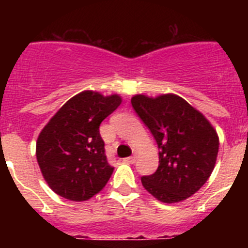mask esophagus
Returning <instances> with one entry per match:
<instances>
[{"label":"esophagus","instance_id":"obj_1","mask_svg":"<svg viewBox=\"0 0 248 248\" xmlns=\"http://www.w3.org/2000/svg\"><path fill=\"white\" fill-rule=\"evenodd\" d=\"M124 161H126L128 164H134L135 161H137V156H134V155H133V156L125 157V159H124Z\"/></svg>","mask_w":248,"mask_h":248}]
</instances>
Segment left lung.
<instances>
[{
	"label": "left lung",
	"mask_w": 248,
	"mask_h": 248,
	"mask_svg": "<svg viewBox=\"0 0 248 248\" xmlns=\"http://www.w3.org/2000/svg\"><path fill=\"white\" fill-rule=\"evenodd\" d=\"M135 113L159 148V166L141 177L148 192L165 203L190 198L207 181L218 153V137L199 110L175 94L131 98Z\"/></svg>",
	"instance_id": "8db88e82"
}]
</instances>
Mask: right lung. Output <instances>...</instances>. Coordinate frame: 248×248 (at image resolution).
I'll list each match as a JSON object with an SVG mask.
<instances>
[{"label": "right lung", "mask_w": 248, "mask_h": 248, "mask_svg": "<svg viewBox=\"0 0 248 248\" xmlns=\"http://www.w3.org/2000/svg\"><path fill=\"white\" fill-rule=\"evenodd\" d=\"M122 103L84 91L68 100L42 129L36 144L39 169L57 195L72 201L93 198L107 185L114 168L105 155L100 123Z\"/></svg>", "instance_id": "add662e5"}]
</instances>
